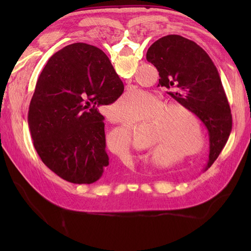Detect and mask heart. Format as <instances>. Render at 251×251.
I'll use <instances>...</instances> for the list:
<instances>
[{
    "instance_id": "heart-1",
    "label": "heart",
    "mask_w": 251,
    "mask_h": 251,
    "mask_svg": "<svg viewBox=\"0 0 251 251\" xmlns=\"http://www.w3.org/2000/svg\"><path fill=\"white\" fill-rule=\"evenodd\" d=\"M143 121H151V143L155 147L154 154L159 158H175V164L195 158L204 152L207 146V135L200 116L190 106L166 101L146 90L129 88L112 106L111 114L115 120L125 124L135 123L141 115ZM123 146L119 149L106 140V149L117 156L125 155L129 150V127L122 132ZM152 161L158 164L156 157Z\"/></svg>"
}]
</instances>
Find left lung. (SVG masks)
<instances>
[{
	"label": "left lung",
	"mask_w": 251,
	"mask_h": 251,
	"mask_svg": "<svg viewBox=\"0 0 251 251\" xmlns=\"http://www.w3.org/2000/svg\"><path fill=\"white\" fill-rule=\"evenodd\" d=\"M147 60L157 69L158 86L172 89L168 94L190 106L207 127L210 142L207 168L210 167L232 129L230 104L214 62L195 42L177 34L154 42Z\"/></svg>",
	"instance_id": "1"
}]
</instances>
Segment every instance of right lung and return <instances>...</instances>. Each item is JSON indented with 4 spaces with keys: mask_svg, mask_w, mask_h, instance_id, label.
<instances>
[{
    "mask_svg": "<svg viewBox=\"0 0 251 251\" xmlns=\"http://www.w3.org/2000/svg\"><path fill=\"white\" fill-rule=\"evenodd\" d=\"M124 92L108 56L74 43L47 61L31 99L28 123L35 150L63 180L90 184L110 177L101 105Z\"/></svg>",
    "mask_w": 251,
    "mask_h": 251,
    "instance_id": "1",
    "label": "right lung"
}]
</instances>
